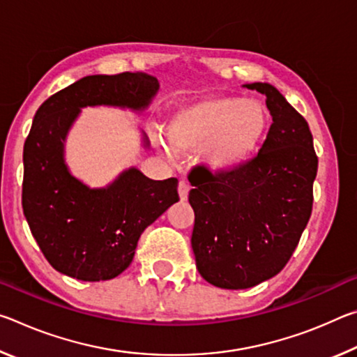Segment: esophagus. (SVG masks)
<instances>
[{
  "label": "esophagus",
  "mask_w": 357,
  "mask_h": 357,
  "mask_svg": "<svg viewBox=\"0 0 357 357\" xmlns=\"http://www.w3.org/2000/svg\"><path fill=\"white\" fill-rule=\"evenodd\" d=\"M189 190H190L189 184H187L185 181H179V184H178V193H179L181 202H185V200H187V197H189Z\"/></svg>",
  "instance_id": "esophagus-1"
}]
</instances>
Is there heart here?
Segmentation results:
<instances>
[{"mask_svg":"<svg viewBox=\"0 0 357 357\" xmlns=\"http://www.w3.org/2000/svg\"><path fill=\"white\" fill-rule=\"evenodd\" d=\"M268 126V113L258 100L223 96L176 108L167 121L165 135L174 151L200 149L202 160L211 170L228 173L252 159ZM155 146L170 154L160 137L155 138Z\"/></svg>","mask_w":357,"mask_h":357,"instance_id":"heart-1","label":"heart"}]
</instances>
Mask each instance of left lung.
I'll use <instances>...</instances> for the list:
<instances>
[{"instance_id": "8db88e82", "label": "left lung", "mask_w": 357, "mask_h": 357, "mask_svg": "<svg viewBox=\"0 0 357 357\" xmlns=\"http://www.w3.org/2000/svg\"><path fill=\"white\" fill-rule=\"evenodd\" d=\"M244 86L266 96L273 116L261 149L234 172L197 165L189 174L197 269L225 289L252 288L285 268L310 219L318 170L304 116L273 84Z\"/></svg>"}]
</instances>
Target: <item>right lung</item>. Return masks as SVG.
Returning <instances> with one entry per match:
<instances>
[{"instance_id": "obj_1", "label": "right lung", "mask_w": 357, "mask_h": 357, "mask_svg": "<svg viewBox=\"0 0 357 357\" xmlns=\"http://www.w3.org/2000/svg\"><path fill=\"white\" fill-rule=\"evenodd\" d=\"M157 89V78L143 72L88 75L36 112L23 148L22 206L36 243L58 273L83 282L114 279L129 268L144 228L179 202L176 178L154 181L129 168L104 189H89L64 162L66 135L80 108L143 110Z\"/></svg>"}]
</instances>
